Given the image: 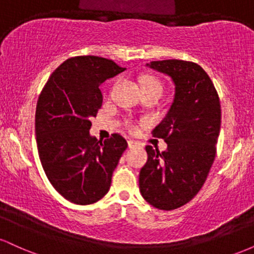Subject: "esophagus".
<instances>
[{"instance_id": "34e87169", "label": "esophagus", "mask_w": 254, "mask_h": 254, "mask_svg": "<svg viewBox=\"0 0 254 254\" xmlns=\"http://www.w3.org/2000/svg\"><path fill=\"white\" fill-rule=\"evenodd\" d=\"M127 145H129V148H133L137 145V142L132 141V139H129V141H127Z\"/></svg>"}]
</instances>
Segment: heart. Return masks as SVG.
I'll use <instances>...</instances> for the list:
<instances>
[{
  "label": "heart",
  "instance_id": "obj_1",
  "mask_svg": "<svg viewBox=\"0 0 254 254\" xmlns=\"http://www.w3.org/2000/svg\"><path fill=\"white\" fill-rule=\"evenodd\" d=\"M150 86H159L161 87V84H160L159 81L156 80V78L154 77H144L143 80H142V87H150Z\"/></svg>",
  "mask_w": 254,
  "mask_h": 254
}]
</instances>
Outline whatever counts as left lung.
<instances>
[{
	"label": "left lung",
	"instance_id": "obj_1",
	"mask_svg": "<svg viewBox=\"0 0 254 254\" xmlns=\"http://www.w3.org/2000/svg\"><path fill=\"white\" fill-rule=\"evenodd\" d=\"M148 68L174 83V98L154 135L167 143L160 153L147 145L148 161L139 172V191L154 208L173 210L202 189L216 154L221 105L214 83L196 63L154 61Z\"/></svg>",
	"mask_w": 254,
	"mask_h": 254
}]
</instances>
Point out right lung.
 <instances>
[{
	"label": "right lung",
	"instance_id": "obj_1",
	"mask_svg": "<svg viewBox=\"0 0 254 254\" xmlns=\"http://www.w3.org/2000/svg\"><path fill=\"white\" fill-rule=\"evenodd\" d=\"M124 70L103 57H71L52 72L40 93L38 154L49 182L69 202L87 205L110 190L127 143L118 133L105 141L90 135V118L103 105L100 84Z\"/></svg>",
	"mask_w": 254,
	"mask_h": 254
}]
</instances>
